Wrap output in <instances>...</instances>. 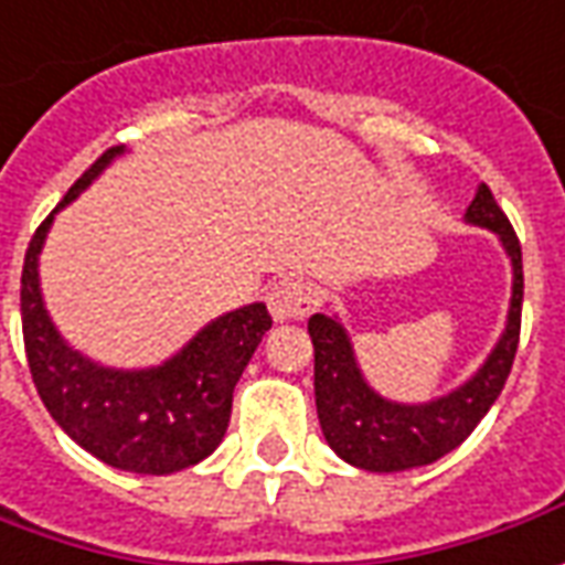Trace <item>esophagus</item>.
<instances>
[{"label": "esophagus", "mask_w": 565, "mask_h": 565, "mask_svg": "<svg viewBox=\"0 0 565 565\" xmlns=\"http://www.w3.org/2000/svg\"><path fill=\"white\" fill-rule=\"evenodd\" d=\"M268 312L275 321H297V318H306L312 312L315 297L312 287L302 281H294V278H284L271 290H268Z\"/></svg>", "instance_id": "obj_1"}]
</instances>
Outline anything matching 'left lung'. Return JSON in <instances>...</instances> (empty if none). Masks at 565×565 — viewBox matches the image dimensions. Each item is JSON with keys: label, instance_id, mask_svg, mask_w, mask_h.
<instances>
[{"label": "left lung", "instance_id": "left-lung-1", "mask_svg": "<svg viewBox=\"0 0 565 565\" xmlns=\"http://www.w3.org/2000/svg\"><path fill=\"white\" fill-rule=\"evenodd\" d=\"M463 222L498 234L513 268V287L504 331L486 362L458 390L429 402H393L364 380L343 321L328 312H315L309 318L315 347V408L321 433L333 451L359 470L398 473L439 460L473 433L508 383L520 343L523 250L489 185L476 188Z\"/></svg>", "mask_w": 565, "mask_h": 565}]
</instances>
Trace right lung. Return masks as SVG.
Wrapping results in <instances>:
<instances>
[{"label": "right lung", "instance_id": "right-lung-1", "mask_svg": "<svg viewBox=\"0 0 565 565\" xmlns=\"http://www.w3.org/2000/svg\"><path fill=\"white\" fill-rule=\"evenodd\" d=\"M126 148L105 151L42 222L24 256L21 321L26 364L42 405L79 448L129 473L167 476L210 458L222 443L232 393L271 328L266 302H250L203 324L185 347L151 367H110L73 349L55 328L40 287L49 228Z\"/></svg>", "mask_w": 565, "mask_h": 565}]
</instances>
